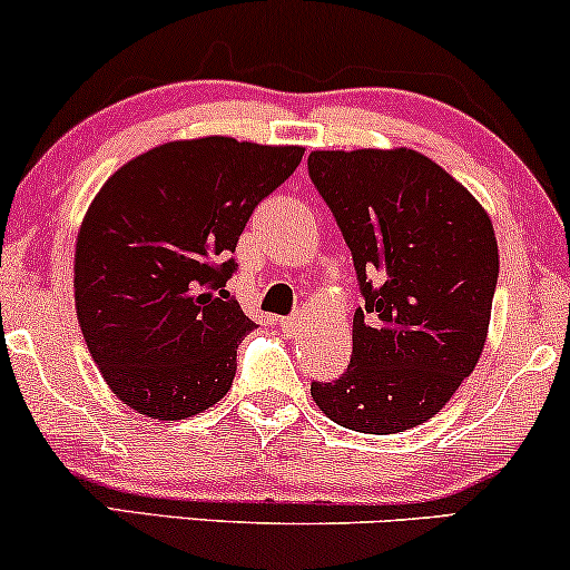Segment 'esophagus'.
I'll use <instances>...</instances> for the list:
<instances>
[{"label":"esophagus","instance_id":"34e87169","mask_svg":"<svg viewBox=\"0 0 570 570\" xmlns=\"http://www.w3.org/2000/svg\"><path fill=\"white\" fill-rule=\"evenodd\" d=\"M277 325L285 335H296L301 327V317H283V320H277Z\"/></svg>","mask_w":570,"mask_h":570}]
</instances>
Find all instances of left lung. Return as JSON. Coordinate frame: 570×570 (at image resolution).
Returning <instances> with one entry per match:
<instances>
[{"mask_svg":"<svg viewBox=\"0 0 570 570\" xmlns=\"http://www.w3.org/2000/svg\"><path fill=\"white\" fill-rule=\"evenodd\" d=\"M308 177L343 232L364 306L338 381L312 383L333 423L402 433L444 410L489 335L500 250L489 214L410 147L314 150Z\"/></svg>","mask_w":570,"mask_h":570,"instance_id":"obj_1","label":"left lung"}]
</instances>
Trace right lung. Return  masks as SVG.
<instances>
[{"label":"right lung","instance_id":"1","mask_svg":"<svg viewBox=\"0 0 570 570\" xmlns=\"http://www.w3.org/2000/svg\"><path fill=\"white\" fill-rule=\"evenodd\" d=\"M298 145L177 139L124 164L76 237L83 341L108 389L153 420H185L232 389L256 322L229 298L253 208L296 171Z\"/></svg>","mask_w":570,"mask_h":570}]
</instances>
